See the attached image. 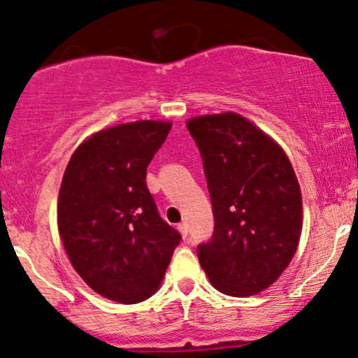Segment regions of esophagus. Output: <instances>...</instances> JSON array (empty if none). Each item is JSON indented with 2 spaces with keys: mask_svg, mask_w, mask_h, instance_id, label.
I'll return each mask as SVG.
<instances>
[{
  "mask_svg": "<svg viewBox=\"0 0 358 358\" xmlns=\"http://www.w3.org/2000/svg\"><path fill=\"white\" fill-rule=\"evenodd\" d=\"M178 230L180 231V235H182L184 238H186L187 233H189V228H187V224H186V223H180L179 227H178Z\"/></svg>",
  "mask_w": 358,
  "mask_h": 358,
  "instance_id": "obj_1",
  "label": "esophagus"
}]
</instances>
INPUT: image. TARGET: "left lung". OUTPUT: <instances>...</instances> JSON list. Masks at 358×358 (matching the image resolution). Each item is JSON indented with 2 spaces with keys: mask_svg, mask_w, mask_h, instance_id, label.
Here are the masks:
<instances>
[{
  "mask_svg": "<svg viewBox=\"0 0 358 358\" xmlns=\"http://www.w3.org/2000/svg\"><path fill=\"white\" fill-rule=\"evenodd\" d=\"M215 230L198 245L201 267L220 292L252 296L271 286L296 254L303 201L287 155L236 113L192 118Z\"/></svg>",
  "mask_w": 358,
  "mask_h": 358,
  "instance_id": "obj_1",
  "label": "left lung"
}]
</instances>
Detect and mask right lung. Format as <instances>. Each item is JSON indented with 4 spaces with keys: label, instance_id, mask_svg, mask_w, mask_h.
I'll use <instances>...</instances> for the list:
<instances>
[{
    "label": "right lung",
    "instance_id": "right-lung-1",
    "mask_svg": "<svg viewBox=\"0 0 358 358\" xmlns=\"http://www.w3.org/2000/svg\"><path fill=\"white\" fill-rule=\"evenodd\" d=\"M171 123L135 122L78 147L59 192V231L71 264L91 289L123 304L157 291L180 233L162 220L147 167Z\"/></svg>",
    "mask_w": 358,
    "mask_h": 358
}]
</instances>
